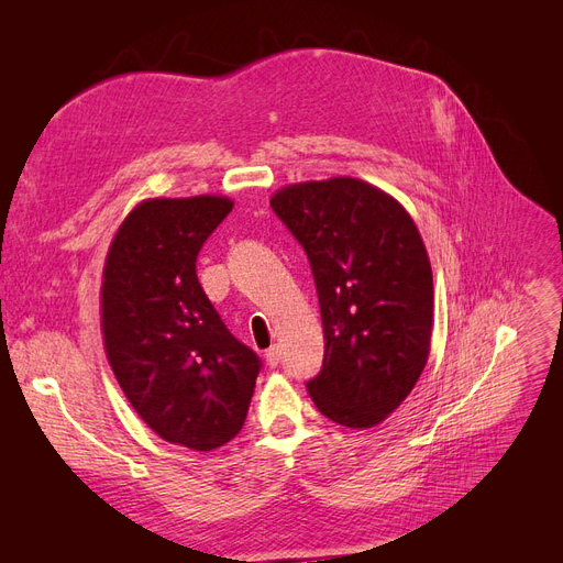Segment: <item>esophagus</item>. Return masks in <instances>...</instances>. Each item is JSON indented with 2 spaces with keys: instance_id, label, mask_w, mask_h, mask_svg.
<instances>
[{
  "instance_id": "esophagus-1",
  "label": "esophagus",
  "mask_w": 563,
  "mask_h": 563,
  "mask_svg": "<svg viewBox=\"0 0 563 563\" xmlns=\"http://www.w3.org/2000/svg\"><path fill=\"white\" fill-rule=\"evenodd\" d=\"M280 356H283V353H280V346H278V344L269 346V349H266V353H264L266 365H269V367H278V363H280Z\"/></svg>"
}]
</instances>
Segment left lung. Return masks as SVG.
Returning a JSON list of instances; mask_svg holds the SVG:
<instances>
[{
  "instance_id": "obj_1",
  "label": "left lung",
  "mask_w": 563,
  "mask_h": 563,
  "mask_svg": "<svg viewBox=\"0 0 563 563\" xmlns=\"http://www.w3.org/2000/svg\"><path fill=\"white\" fill-rule=\"evenodd\" d=\"M272 207L303 246L323 323V365L306 383L321 416L369 429L427 365L433 276L404 207L356 177L289 185Z\"/></svg>"
}]
</instances>
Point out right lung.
<instances>
[{"instance_id": "right-lung-1", "label": "right lung", "mask_w": 563, "mask_h": 563, "mask_svg": "<svg viewBox=\"0 0 563 563\" xmlns=\"http://www.w3.org/2000/svg\"><path fill=\"white\" fill-rule=\"evenodd\" d=\"M223 196L143 200L107 253L100 310L109 365L159 438L210 452L242 431L262 361L236 340L196 276L230 214Z\"/></svg>"}]
</instances>
